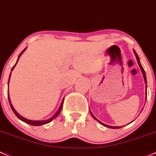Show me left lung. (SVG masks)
Here are the masks:
<instances>
[{"label":"left lung","instance_id":"1","mask_svg":"<svg viewBox=\"0 0 156 156\" xmlns=\"http://www.w3.org/2000/svg\"><path fill=\"white\" fill-rule=\"evenodd\" d=\"M133 51H134V55H135V57H136V59H137V63H138V65H139V66H140V70H141V72H142V73H143V75H144V81H145V83H146V100H147V77H146V73H145V71H144V68L143 67H142V66H141V64H140V59H139V57H138V55H137V54L136 53V51L134 50H133ZM143 110V109H142ZM142 110H141V111H142ZM90 114H91V116L92 117H93V118H94L95 119H96V120H97L98 122H99V123H101V125H103L104 126H105V127H108V128H110V129H119V128H121V127H122V126H108V125H106V124H104V123H102V122H100V121L99 120V119H96V117H94V115H93V114H92V112L90 111ZM134 121V120H133ZM133 121H132V122H133ZM129 123H131V122H129Z\"/></svg>","mask_w":156,"mask_h":156}]
</instances>
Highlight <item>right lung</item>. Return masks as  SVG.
Returning <instances> with one entry per match:
<instances>
[{"label": "right lung", "mask_w": 156, "mask_h": 156, "mask_svg": "<svg viewBox=\"0 0 156 156\" xmlns=\"http://www.w3.org/2000/svg\"><path fill=\"white\" fill-rule=\"evenodd\" d=\"M26 49H27V48H24V50H23L21 52V53H20V55H19V57H18V60H17V61H16V64L14 65V66H13L12 68V70H11V71H12V70H13V69L15 68V66H16V64H17L18 61H19V58H20V57L22 56V55L23 53H24V51L26 50ZM10 76H11V73H10V75H9V78H10ZM9 81H8V86H9ZM8 99H9V105H10V107H11V108H12V111H13V112H14V114H16V117H17L18 118H19V119H21V120L23 121V122H26V123H27V124H30V125H32V126H42V125H45V124H47V123H48V122H50L51 121H52V120H53L54 119H55V118H56V117H57V116L59 115V114H60V111H61L62 107H63V101H64V99H63V101H62L61 104H60V108H59V109L57 110V112L55 113V114H54V115L52 116L51 117H50V118H49V119H44V120H31V119H26V118L23 117L22 116H21L20 114H19V113H18L17 111H16V109H15V108H13L12 105L11 104V101H10V99H9V93H8Z\"/></svg>", "instance_id": "1"}]
</instances>
